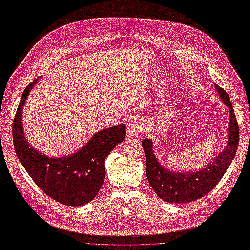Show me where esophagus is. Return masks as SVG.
<instances>
[{
	"label": "esophagus",
	"instance_id": "1",
	"mask_svg": "<svg viewBox=\"0 0 250 250\" xmlns=\"http://www.w3.org/2000/svg\"><path fill=\"white\" fill-rule=\"evenodd\" d=\"M144 129H145V125L143 122H141L140 120H132L129 122L128 125H127V136L131 139L136 138L142 131H144Z\"/></svg>",
	"mask_w": 250,
	"mask_h": 250
}]
</instances>
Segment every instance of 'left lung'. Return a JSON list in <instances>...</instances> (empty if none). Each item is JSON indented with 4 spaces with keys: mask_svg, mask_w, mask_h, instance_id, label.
<instances>
[{
    "mask_svg": "<svg viewBox=\"0 0 250 250\" xmlns=\"http://www.w3.org/2000/svg\"><path fill=\"white\" fill-rule=\"evenodd\" d=\"M221 101L229 110L228 140L224 149L206 167L196 171H174L166 167L154 153V143L145 138L142 141L146 158V176L155 193L168 204H186L207 195L218 184L232 162L239 146V125L230 97L226 91L214 83Z\"/></svg>",
    "mask_w": 250,
    "mask_h": 250,
    "instance_id": "left-lung-1",
    "label": "left lung"
}]
</instances>
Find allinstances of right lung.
Here are the masks:
<instances>
[{
	"mask_svg": "<svg viewBox=\"0 0 250 250\" xmlns=\"http://www.w3.org/2000/svg\"><path fill=\"white\" fill-rule=\"evenodd\" d=\"M37 82L30 83L24 90L14 119L16 155L35 184L46 195L65 206L89 204L104 184L105 160L124 140L126 126L119 124L96 131L83 147L68 156L52 157L42 154L28 143L22 122L23 106Z\"/></svg>",
	"mask_w": 250,
	"mask_h": 250,
	"instance_id": "right-lung-1",
	"label": "right lung"
}]
</instances>
